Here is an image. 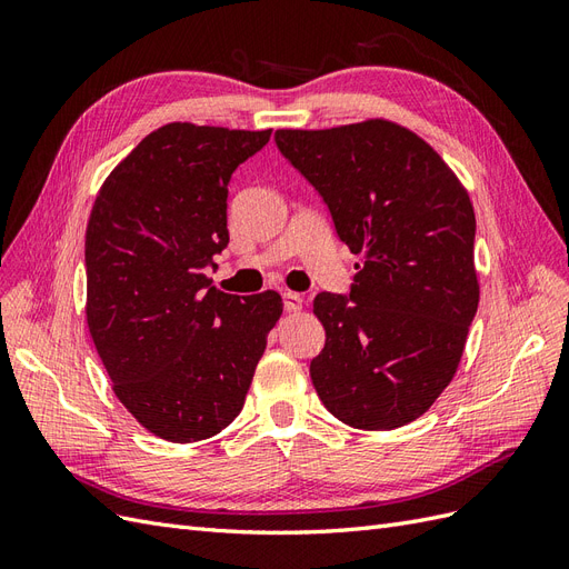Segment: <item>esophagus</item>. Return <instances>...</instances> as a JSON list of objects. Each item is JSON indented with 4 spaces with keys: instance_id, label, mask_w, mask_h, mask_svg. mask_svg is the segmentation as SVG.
<instances>
[{
    "instance_id": "esophagus-1",
    "label": "esophagus",
    "mask_w": 569,
    "mask_h": 569,
    "mask_svg": "<svg viewBox=\"0 0 569 569\" xmlns=\"http://www.w3.org/2000/svg\"><path fill=\"white\" fill-rule=\"evenodd\" d=\"M282 299H284V311L287 313H297L303 308V299L297 295V291H284Z\"/></svg>"
}]
</instances>
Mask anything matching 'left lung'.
<instances>
[{"label": "left lung", "mask_w": 569, "mask_h": 569, "mask_svg": "<svg viewBox=\"0 0 569 569\" xmlns=\"http://www.w3.org/2000/svg\"><path fill=\"white\" fill-rule=\"evenodd\" d=\"M274 142L363 261L349 297L313 301L325 327L311 360L320 401L368 432L418 420L451 385L479 303L468 189L420 134L387 118L282 128Z\"/></svg>", "instance_id": "8db88e82"}]
</instances>
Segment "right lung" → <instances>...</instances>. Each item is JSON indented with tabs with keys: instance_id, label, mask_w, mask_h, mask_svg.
Instances as JSON below:
<instances>
[{
	"instance_id": "1",
	"label": "right lung",
	"mask_w": 569,
	"mask_h": 569,
	"mask_svg": "<svg viewBox=\"0 0 569 569\" xmlns=\"http://www.w3.org/2000/svg\"><path fill=\"white\" fill-rule=\"evenodd\" d=\"M268 130L166 123L99 187L84 232V318L111 389L151 435L192 443L244 406L278 291L226 295L203 268L228 247V182Z\"/></svg>"
}]
</instances>
